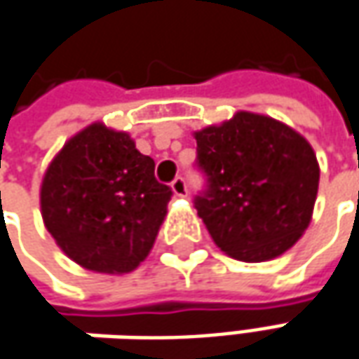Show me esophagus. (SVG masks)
Returning a JSON list of instances; mask_svg holds the SVG:
<instances>
[{
    "mask_svg": "<svg viewBox=\"0 0 359 359\" xmlns=\"http://www.w3.org/2000/svg\"><path fill=\"white\" fill-rule=\"evenodd\" d=\"M170 187H172V192H175L177 196H187V194H189L187 180L182 179V177H177V179L170 182Z\"/></svg>",
    "mask_w": 359,
    "mask_h": 359,
    "instance_id": "obj_1",
    "label": "esophagus"
}]
</instances>
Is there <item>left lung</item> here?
<instances>
[{
	"mask_svg": "<svg viewBox=\"0 0 359 359\" xmlns=\"http://www.w3.org/2000/svg\"><path fill=\"white\" fill-rule=\"evenodd\" d=\"M204 189L194 208L217 246L236 260L286 252L308 229L320 167L310 142L280 121L241 111L194 133Z\"/></svg>",
	"mask_w": 359,
	"mask_h": 359,
	"instance_id": "1",
	"label": "left lung"
}]
</instances>
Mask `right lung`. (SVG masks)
<instances>
[{"label": "right lung", "instance_id": "add662e5", "mask_svg": "<svg viewBox=\"0 0 359 359\" xmlns=\"http://www.w3.org/2000/svg\"><path fill=\"white\" fill-rule=\"evenodd\" d=\"M170 187L155 179V161L127 133L95 123L53 158L41 184L47 230L87 270L123 274L153 248Z\"/></svg>", "mask_w": 359, "mask_h": 359}]
</instances>
